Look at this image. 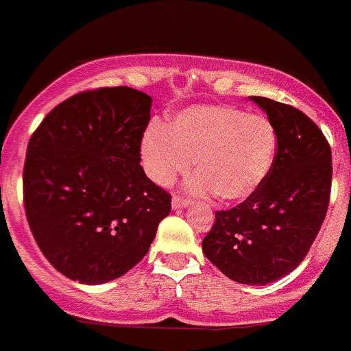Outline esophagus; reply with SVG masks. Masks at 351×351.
<instances>
[{"instance_id":"1","label":"esophagus","mask_w":351,"mask_h":351,"mask_svg":"<svg viewBox=\"0 0 351 351\" xmlns=\"http://www.w3.org/2000/svg\"><path fill=\"white\" fill-rule=\"evenodd\" d=\"M171 205H173V208H185V206L189 205V199H187V197L175 194V196H173V199H171Z\"/></svg>"}]
</instances>
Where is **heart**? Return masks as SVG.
Segmentation results:
<instances>
[{"mask_svg": "<svg viewBox=\"0 0 351 351\" xmlns=\"http://www.w3.org/2000/svg\"><path fill=\"white\" fill-rule=\"evenodd\" d=\"M277 132L261 114L226 106H196L178 112L166 127L150 125L141 141L146 173L171 185L196 160L193 187L212 191L219 201L251 196L272 169Z\"/></svg>", "mask_w": 351, "mask_h": 351, "instance_id": "1", "label": "heart"}]
</instances>
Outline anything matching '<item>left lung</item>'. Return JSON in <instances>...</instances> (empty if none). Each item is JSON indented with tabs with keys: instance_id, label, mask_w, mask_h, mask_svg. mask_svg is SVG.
<instances>
[{
	"instance_id": "left-lung-1",
	"label": "left lung",
	"mask_w": 351,
	"mask_h": 351,
	"mask_svg": "<svg viewBox=\"0 0 351 351\" xmlns=\"http://www.w3.org/2000/svg\"><path fill=\"white\" fill-rule=\"evenodd\" d=\"M277 132L272 169L254 193L215 212L203 252L242 285H268L302 263L327 215L332 152L318 125L300 109L251 97Z\"/></svg>"
}]
</instances>
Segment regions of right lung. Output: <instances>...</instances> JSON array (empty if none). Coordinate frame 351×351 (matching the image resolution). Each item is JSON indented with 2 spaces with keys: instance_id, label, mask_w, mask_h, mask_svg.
Masks as SVG:
<instances>
[{
  "instance_id": "obj_1",
  "label": "right lung",
  "mask_w": 351,
  "mask_h": 351,
  "mask_svg": "<svg viewBox=\"0 0 351 351\" xmlns=\"http://www.w3.org/2000/svg\"><path fill=\"white\" fill-rule=\"evenodd\" d=\"M152 97L97 88L58 104L29 138L24 210L42 254L58 272L102 285L145 258L171 196L141 167Z\"/></svg>"
}]
</instances>
